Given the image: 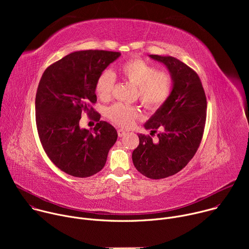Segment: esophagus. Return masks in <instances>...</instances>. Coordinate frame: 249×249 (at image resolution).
Wrapping results in <instances>:
<instances>
[{"instance_id":"obj_1","label":"esophagus","mask_w":249,"mask_h":249,"mask_svg":"<svg viewBox=\"0 0 249 249\" xmlns=\"http://www.w3.org/2000/svg\"><path fill=\"white\" fill-rule=\"evenodd\" d=\"M117 133H118V136H119V137H123V136L126 134V131H125L124 129H118Z\"/></svg>"}]
</instances>
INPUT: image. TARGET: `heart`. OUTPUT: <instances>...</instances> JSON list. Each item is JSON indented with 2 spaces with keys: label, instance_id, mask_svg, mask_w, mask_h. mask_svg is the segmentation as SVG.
<instances>
[{
  "label": "heart",
  "instance_id": "obj_1",
  "mask_svg": "<svg viewBox=\"0 0 249 249\" xmlns=\"http://www.w3.org/2000/svg\"><path fill=\"white\" fill-rule=\"evenodd\" d=\"M122 80L135 86L137 97L146 108L157 110L169 98L173 89V78L166 71L158 69L140 58L124 62L118 69ZM115 77L110 71H104L95 83V93L103 100H109L113 93ZM106 115L115 124L130 127L140 117L137 106L121 102L114 103L106 110Z\"/></svg>",
  "mask_w": 249,
  "mask_h": 249
}]
</instances>
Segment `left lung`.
Here are the masks:
<instances>
[{"label": "left lung", "mask_w": 249, "mask_h": 249, "mask_svg": "<svg viewBox=\"0 0 249 249\" xmlns=\"http://www.w3.org/2000/svg\"><path fill=\"white\" fill-rule=\"evenodd\" d=\"M164 64L173 78L169 98L145 124L151 135L139 134V146L133 151L132 160L139 172L151 179L171 176L195 156L203 138L207 99L198 74L183 62L171 56L150 55Z\"/></svg>", "instance_id": "8db88e82"}]
</instances>
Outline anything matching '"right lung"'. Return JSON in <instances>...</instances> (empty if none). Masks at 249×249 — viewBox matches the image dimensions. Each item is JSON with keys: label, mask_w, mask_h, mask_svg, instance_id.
Segmentation results:
<instances>
[{"label": "right lung", "mask_w": 249, "mask_h": 249, "mask_svg": "<svg viewBox=\"0 0 249 249\" xmlns=\"http://www.w3.org/2000/svg\"><path fill=\"white\" fill-rule=\"evenodd\" d=\"M120 52L85 50L73 52L51 64L39 82L35 96V120L41 145L50 160L75 177H89L100 171L117 131L92 105L95 83ZM86 112L98 123L91 132L79 128Z\"/></svg>", "instance_id": "add662e5"}]
</instances>
